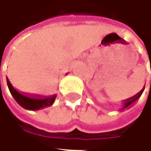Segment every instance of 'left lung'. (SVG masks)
I'll use <instances>...</instances> for the list:
<instances>
[{
  "label": "left lung",
  "mask_w": 151,
  "mask_h": 151,
  "mask_svg": "<svg viewBox=\"0 0 151 151\" xmlns=\"http://www.w3.org/2000/svg\"><path fill=\"white\" fill-rule=\"evenodd\" d=\"M150 65H151V63H150ZM150 87H151V81H150ZM143 91H144V88L141 91L139 92V93H137V95H135L134 96H133V97H131V98L128 99H126V103H124L123 105V107H122V108H121V111H123V110H124L125 108H129L130 105H132L134 103L135 101H137L138 99L140 98V96L142 95V94L143 93Z\"/></svg>",
  "instance_id": "1"
}]
</instances>
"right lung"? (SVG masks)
Instances as JSON below:
<instances>
[{
  "label": "right lung",
  "instance_id": "add662e5",
  "mask_svg": "<svg viewBox=\"0 0 151 151\" xmlns=\"http://www.w3.org/2000/svg\"><path fill=\"white\" fill-rule=\"evenodd\" d=\"M6 81H7V85H8L10 94L14 97L15 101L17 102L22 108H25V109L31 110V111H37L40 109L47 108V107H50L53 104V103L56 98V95L45 99L30 98V97L25 96V95H22L19 92L17 91L14 88V86H12L11 83L9 82L8 78L6 79Z\"/></svg>",
  "mask_w": 151,
  "mask_h": 151
}]
</instances>
